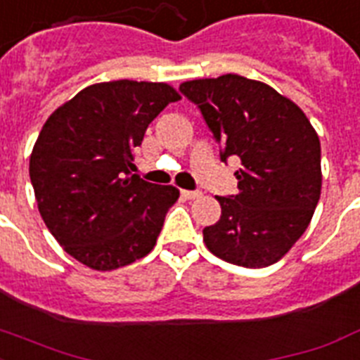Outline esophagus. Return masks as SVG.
Returning <instances> with one entry per match:
<instances>
[{"mask_svg":"<svg viewBox=\"0 0 360 360\" xmlns=\"http://www.w3.org/2000/svg\"><path fill=\"white\" fill-rule=\"evenodd\" d=\"M181 195H183L185 200H195V198H200L201 192L200 190H181Z\"/></svg>","mask_w":360,"mask_h":360,"instance_id":"1","label":"esophagus"}]
</instances>
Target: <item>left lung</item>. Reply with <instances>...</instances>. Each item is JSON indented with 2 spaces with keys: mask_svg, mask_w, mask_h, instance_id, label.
Here are the masks:
<instances>
[{
  "mask_svg": "<svg viewBox=\"0 0 360 360\" xmlns=\"http://www.w3.org/2000/svg\"><path fill=\"white\" fill-rule=\"evenodd\" d=\"M179 90L200 109L220 159L242 162L236 194L216 195L221 216L203 229L205 246L231 264H274L305 233L320 200L316 131L296 103L261 81L227 74Z\"/></svg>",
  "mask_w": 360,
  "mask_h": 360,
  "instance_id": "obj_1",
  "label": "left lung"
}]
</instances>
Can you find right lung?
I'll use <instances>...</instances> for the list:
<instances>
[{
	"label": "right lung",
	"mask_w": 360,
	"mask_h": 360,
	"mask_svg": "<svg viewBox=\"0 0 360 360\" xmlns=\"http://www.w3.org/2000/svg\"><path fill=\"white\" fill-rule=\"evenodd\" d=\"M179 94L166 83L90 84L58 107L38 134L29 175L44 224L92 270H116L153 250L175 186L134 172V148Z\"/></svg>",
	"instance_id": "obj_1"
}]
</instances>
